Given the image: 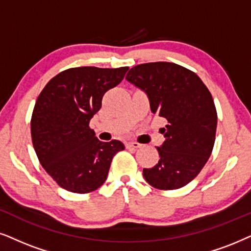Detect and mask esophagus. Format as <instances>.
<instances>
[{
  "instance_id": "34e87169",
  "label": "esophagus",
  "mask_w": 251,
  "mask_h": 251,
  "mask_svg": "<svg viewBox=\"0 0 251 251\" xmlns=\"http://www.w3.org/2000/svg\"><path fill=\"white\" fill-rule=\"evenodd\" d=\"M126 146H127V148H140L142 145L139 144V142H127L126 144Z\"/></svg>"
}]
</instances>
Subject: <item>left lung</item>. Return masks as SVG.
Returning a JSON list of instances; mask_svg holds the SVG:
<instances>
[{
  "label": "left lung",
  "mask_w": 251,
  "mask_h": 251,
  "mask_svg": "<svg viewBox=\"0 0 251 251\" xmlns=\"http://www.w3.org/2000/svg\"><path fill=\"white\" fill-rule=\"evenodd\" d=\"M126 80L147 95L153 113L168 120L166 140L156 147L160 160L144 169L148 184L175 190L191 182L211 156L217 110L199 76L171 62H149L129 69Z\"/></svg>",
  "instance_id": "1"
}]
</instances>
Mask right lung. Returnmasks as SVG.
I'll use <instances>...</instances> for the list:
<instances>
[{"instance_id":"right-lung-1","label":"right lung","mask_w":251,"mask_h":251,"mask_svg":"<svg viewBox=\"0 0 251 251\" xmlns=\"http://www.w3.org/2000/svg\"><path fill=\"white\" fill-rule=\"evenodd\" d=\"M128 67H76L59 73L34 105L31 136L46 173L67 191L88 193L106 180L123 142L100 141L89 127L104 94L123 81Z\"/></svg>"}]
</instances>
